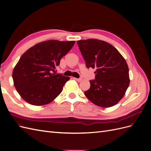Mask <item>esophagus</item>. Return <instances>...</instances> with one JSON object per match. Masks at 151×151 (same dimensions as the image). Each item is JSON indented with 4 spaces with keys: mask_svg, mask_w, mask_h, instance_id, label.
Returning a JSON list of instances; mask_svg holds the SVG:
<instances>
[{
    "mask_svg": "<svg viewBox=\"0 0 151 151\" xmlns=\"http://www.w3.org/2000/svg\"><path fill=\"white\" fill-rule=\"evenodd\" d=\"M73 79H75L76 81H77V82H81L82 80H83V79H82L81 78H79V79H77V78H76V77H73Z\"/></svg>",
    "mask_w": 151,
    "mask_h": 151,
    "instance_id": "esophagus-1",
    "label": "esophagus"
}]
</instances>
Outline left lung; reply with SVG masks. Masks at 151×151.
Returning a JSON list of instances; mask_svg holds the SVG:
<instances>
[{
    "instance_id": "8db88e82",
    "label": "left lung",
    "mask_w": 151,
    "mask_h": 151,
    "mask_svg": "<svg viewBox=\"0 0 151 151\" xmlns=\"http://www.w3.org/2000/svg\"><path fill=\"white\" fill-rule=\"evenodd\" d=\"M86 67L95 68L96 77L84 92L90 101L100 107L116 104L124 96L130 84L126 60L116 48L97 39L77 41Z\"/></svg>"
}]
</instances>
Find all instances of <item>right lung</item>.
<instances>
[{"label": "right lung", "mask_w": 151, "mask_h": 151, "mask_svg": "<svg viewBox=\"0 0 151 151\" xmlns=\"http://www.w3.org/2000/svg\"><path fill=\"white\" fill-rule=\"evenodd\" d=\"M75 41H45L29 48L21 57L12 72L17 93L25 101L43 106L53 101L62 91L69 77L53 74L61 58Z\"/></svg>", "instance_id": "right-lung-1"}]
</instances>
